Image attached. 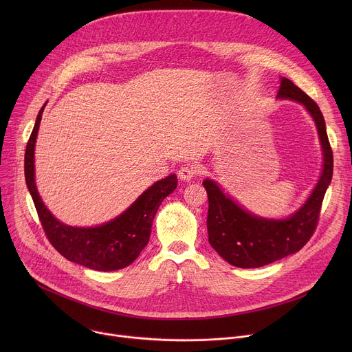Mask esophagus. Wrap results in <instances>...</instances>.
Masks as SVG:
<instances>
[{"label": "esophagus", "mask_w": 352, "mask_h": 352, "mask_svg": "<svg viewBox=\"0 0 352 352\" xmlns=\"http://www.w3.org/2000/svg\"><path fill=\"white\" fill-rule=\"evenodd\" d=\"M197 174H199V167L196 164H184L178 171V177L182 181H190Z\"/></svg>", "instance_id": "34e87169"}]
</instances>
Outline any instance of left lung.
I'll return each mask as SVG.
<instances>
[{
	"instance_id": "obj_1",
	"label": "left lung",
	"mask_w": 352,
	"mask_h": 352,
	"mask_svg": "<svg viewBox=\"0 0 352 352\" xmlns=\"http://www.w3.org/2000/svg\"><path fill=\"white\" fill-rule=\"evenodd\" d=\"M277 97L304 104L314 117L324 155L323 173L308 202L287 220H266L249 214L226 196L216 182L204 181L209 199V242L224 261L242 269L262 267L307 245L318 227L323 197L333 175V150L319 106L287 78H281Z\"/></svg>"
}]
</instances>
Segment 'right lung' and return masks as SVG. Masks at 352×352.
Wrapping results in <instances>:
<instances>
[{"mask_svg":"<svg viewBox=\"0 0 352 352\" xmlns=\"http://www.w3.org/2000/svg\"><path fill=\"white\" fill-rule=\"evenodd\" d=\"M43 110L26 144L25 179L47 239L65 259L93 270L113 272L129 266L148 242L159 206L177 188L175 174L153 184L126 212L107 224L93 228L65 226L45 209L34 184V143Z\"/></svg>","mask_w":352,"mask_h":352,"instance_id":"add662e5","label":"right lung"}]
</instances>
